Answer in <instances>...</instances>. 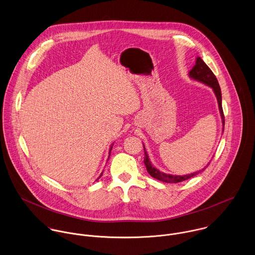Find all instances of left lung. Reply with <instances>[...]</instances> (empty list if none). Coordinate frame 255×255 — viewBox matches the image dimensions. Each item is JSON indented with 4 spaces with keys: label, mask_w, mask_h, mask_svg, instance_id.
<instances>
[{
    "label": "left lung",
    "mask_w": 255,
    "mask_h": 255,
    "mask_svg": "<svg viewBox=\"0 0 255 255\" xmlns=\"http://www.w3.org/2000/svg\"><path fill=\"white\" fill-rule=\"evenodd\" d=\"M189 76L194 79L197 80L199 82H202L208 86H210L213 91L216 94L217 100H218V104H219V109H220V114H221V118H222V123H223V132L225 129V116H224V111H223V106H222V91H221V87L219 84V81L216 77V75L213 73V71L210 69V67L205 63V61L198 56L196 59V64L194 65V67L190 70L189 72ZM144 146V144H143ZM144 152H145V157H144V164L146 166L147 172L155 179L161 181V182H165V183H180L183 181H186L188 179H191L195 176H197L198 174H200L201 172H203L208 166H206L204 169H202L199 172H195L189 175H185V176H177V175H171V174H166L163 173L161 171H159L157 168H155V166H153V164L151 163L148 154L146 152L145 146H144ZM209 165V164H208Z\"/></svg>",
    "instance_id": "8db88e82"
}]
</instances>
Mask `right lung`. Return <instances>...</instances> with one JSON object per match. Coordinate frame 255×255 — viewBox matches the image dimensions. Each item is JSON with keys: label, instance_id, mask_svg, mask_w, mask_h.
<instances>
[{"label": "right lung", "instance_id": "add662e5", "mask_svg": "<svg viewBox=\"0 0 255 255\" xmlns=\"http://www.w3.org/2000/svg\"><path fill=\"white\" fill-rule=\"evenodd\" d=\"M112 146H113V144H112V145H111V147H110V150H109V157H110V153H111V150H112ZM102 174H103V173H101V175H100V176H99V178H100V177H101V176H102ZM99 178H98V179H99Z\"/></svg>", "mask_w": 255, "mask_h": 255}]
</instances>
